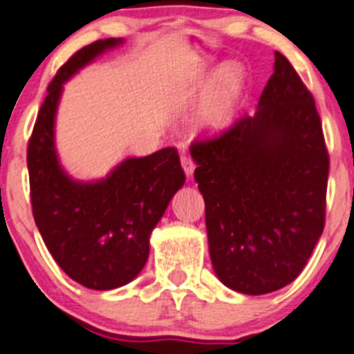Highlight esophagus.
<instances>
[{"instance_id": "obj_1", "label": "esophagus", "mask_w": 354, "mask_h": 354, "mask_svg": "<svg viewBox=\"0 0 354 354\" xmlns=\"http://www.w3.org/2000/svg\"><path fill=\"white\" fill-rule=\"evenodd\" d=\"M181 167H183V171H185V174H187V176H192L194 169H196V164H194L192 158L183 153V155H181Z\"/></svg>"}]
</instances>
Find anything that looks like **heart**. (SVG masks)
Returning a JSON list of instances; mask_svg holds the SVG:
<instances>
[{
  "label": "heart",
  "instance_id": "b5f03b06",
  "mask_svg": "<svg viewBox=\"0 0 354 354\" xmlns=\"http://www.w3.org/2000/svg\"><path fill=\"white\" fill-rule=\"evenodd\" d=\"M246 75L236 62L222 66L214 78L213 91L199 117V127L204 131H220L229 124L234 110L243 94Z\"/></svg>",
  "mask_w": 354,
  "mask_h": 354
}]
</instances>
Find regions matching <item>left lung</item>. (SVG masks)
<instances>
[{"label": "left lung", "instance_id": "1", "mask_svg": "<svg viewBox=\"0 0 354 354\" xmlns=\"http://www.w3.org/2000/svg\"><path fill=\"white\" fill-rule=\"evenodd\" d=\"M218 279L246 295L290 285L325 227L328 151L313 94L276 52L253 117L194 141Z\"/></svg>", "mask_w": 354, "mask_h": 354}]
</instances>
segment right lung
<instances>
[{
  "instance_id": "right-lung-1",
  "label": "right lung",
  "mask_w": 354,
  "mask_h": 354,
  "mask_svg": "<svg viewBox=\"0 0 354 354\" xmlns=\"http://www.w3.org/2000/svg\"><path fill=\"white\" fill-rule=\"evenodd\" d=\"M120 43V38L97 39L59 68L28 145L36 227L57 266L91 290L118 288L141 272L151 230L185 183L176 148L125 158L104 180L91 183L75 181L59 164L54 125L62 84Z\"/></svg>"
}]
</instances>
